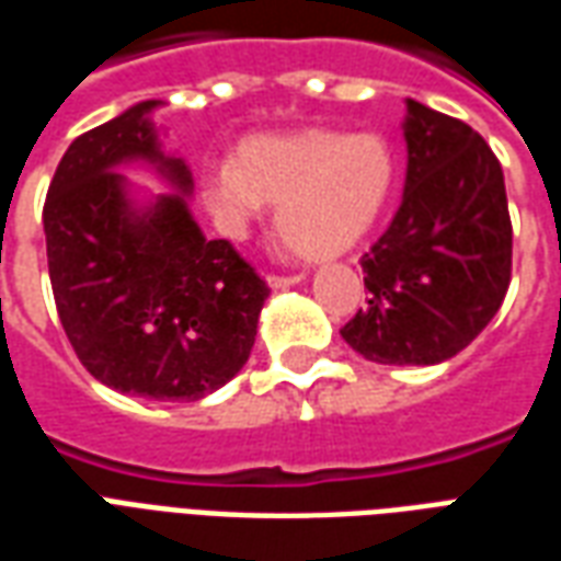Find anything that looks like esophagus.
<instances>
[{"label":"esophagus","instance_id":"obj_1","mask_svg":"<svg viewBox=\"0 0 561 561\" xmlns=\"http://www.w3.org/2000/svg\"><path fill=\"white\" fill-rule=\"evenodd\" d=\"M304 279H306L304 273H294V276H276V273H273V276H267V285H270V288H276V291H279V288H291V285H300Z\"/></svg>","mask_w":561,"mask_h":561}]
</instances>
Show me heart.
<instances>
[{"instance_id": "obj_1", "label": "heart", "mask_w": 561, "mask_h": 561, "mask_svg": "<svg viewBox=\"0 0 561 561\" xmlns=\"http://www.w3.org/2000/svg\"><path fill=\"white\" fill-rule=\"evenodd\" d=\"M397 180L393 152L378 135L306 128L245 138L233 161L209 168L201 204L225 237L240 240L276 207V231L304 257L348 252L376 228Z\"/></svg>"}]
</instances>
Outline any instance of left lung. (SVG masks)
I'll list each match as a JSON object with an SVG mask.
<instances>
[{
	"instance_id": "obj_1",
	"label": "left lung",
	"mask_w": 561,
	"mask_h": 561,
	"mask_svg": "<svg viewBox=\"0 0 561 561\" xmlns=\"http://www.w3.org/2000/svg\"><path fill=\"white\" fill-rule=\"evenodd\" d=\"M405 192L360 257L369 291L340 330L366 360L433 366L481 333L511 285L505 173L462 119L405 102Z\"/></svg>"
}]
</instances>
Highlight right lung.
I'll return each instance as SVG.
<instances>
[{"mask_svg": "<svg viewBox=\"0 0 561 561\" xmlns=\"http://www.w3.org/2000/svg\"><path fill=\"white\" fill-rule=\"evenodd\" d=\"M161 102L131 104L80 135L44 201L47 267L80 364L107 388L195 402L252 354L267 282L228 240H207L188 209L192 171L152 126ZM147 163L174 188L140 198L118 173Z\"/></svg>", "mask_w": 561, "mask_h": 561, "instance_id": "1", "label": "right lung"}]
</instances>
